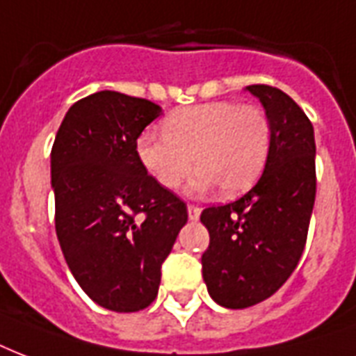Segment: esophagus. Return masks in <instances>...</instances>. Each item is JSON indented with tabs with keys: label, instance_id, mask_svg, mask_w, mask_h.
<instances>
[{
	"label": "esophagus",
	"instance_id": "obj_1",
	"mask_svg": "<svg viewBox=\"0 0 356 356\" xmlns=\"http://www.w3.org/2000/svg\"><path fill=\"white\" fill-rule=\"evenodd\" d=\"M200 211H202V209L198 208V206H193V204H189V206H187V216H189V221H198Z\"/></svg>",
	"mask_w": 356,
	"mask_h": 356
}]
</instances>
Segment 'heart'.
<instances>
[{"label":"heart","mask_w":356,"mask_h":356,"mask_svg":"<svg viewBox=\"0 0 356 356\" xmlns=\"http://www.w3.org/2000/svg\"><path fill=\"white\" fill-rule=\"evenodd\" d=\"M271 139V120L261 107L208 102L170 113L163 134L143 131L135 152L163 189H176L195 163L187 193L202 195L219 186L225 195H238L261 175Z\"/></svg>","instance_id":"b5f03b06"}]
</instances>
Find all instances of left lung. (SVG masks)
<instances>
[{"instance_id": "left-lung-1", "label": "left lung", "mask_w": 356, "mask_h": 356, "mask_svg": "<svg viewBox=\"0 0 356 356\" xmlns=\"http://www.w3.org/2000/svg\"><path fill=\"white\" fill-rule=\"evenodd\" d=\"M271 120L269 158L260 180L236 202L206 208L209 232L202 277L225 308H249L271 297L299 264L316 200L312 122L280 89L249 85Z\"/></svg>"}]
</instances>
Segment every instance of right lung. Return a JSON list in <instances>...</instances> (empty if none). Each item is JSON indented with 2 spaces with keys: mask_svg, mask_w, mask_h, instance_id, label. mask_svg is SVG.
<instances>
[{
  "mask_svg": "<svg viewBox=\"0 0 356 356\" xmlns=\"http://www.w3.org/2000/svg\"><path fill=\"white\" fill-rule=\"evenodd\" d=\"M161 107L100 90L76 102L55 135V232L81 290L113 312L156 299L161 264L187 222V208L143 169L135 140Z\"/></svg>",
  "mask_w": 356,
  "mask_h": 356,
  "instance_id": "obj_1",
  "label": "right lung"
}]
</instances>
